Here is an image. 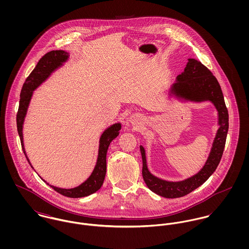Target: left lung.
<instances>
[{"instance_id": "obj_1", "label": "left lung", "mask_w": 249, "mask_h": 249, "mask_svg": "<svg viewBox=\"0 0 249 249\" xmlns=\"http://www.w3.org/2000/svg\"><path fill=\"white\" fill-rule=\"evenodd\" d=\"M173 93L186 100L193 102L210 101L218 112V124L220 125L210 155L199 173L192 178L179 182H171L152 176L147 170L145 152L140 146L142 159V178L146 186L153 193L167 198H177L184 196L200 185L213 175L218 166L226 142L228 132V110L224 103L220 85L206 66L195 58H189L184 71L178 76V82L173 85Z\"/></svg>"}]
</instances>
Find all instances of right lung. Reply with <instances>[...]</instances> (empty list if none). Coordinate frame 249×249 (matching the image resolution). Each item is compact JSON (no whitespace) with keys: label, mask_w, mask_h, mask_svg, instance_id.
<instances>
[{"label":"right lung","mask_w":249,"mask_h":249,"mask_svg":"<svg viewBox=\"0 0 249 249\" xmlns=\"http://www.w3.org/2000/svg\"><path fill=\"white\" fill-rule=\"evenodd\" d=\"M68 53L64 51H52L47 53L42 58L38 61L34 71L30 73L27 77L20 94V103L19 108L16 116L17 122V130L20 136L21 144L23 151L30 163V160L26 154L24 142H23V124L27 114L28 107L30 101L32 99L34 90L36 89L50 74L52 71H54L56 68L62 65L68 59ZM121 129V124H115L108 127L107 130L103 133L100 140V147H99V155L97 165L89 178L83 182L81 185L72 188V189H61L54 186H51L54 191L61 194L62 196L68 197H83L89 195L96 193L101 189L104 180L107 174V153L108 146L112 140H114L118 135ZM31 164V163H30Z\"/></svg>","instance_id":"1"}]
</instances>
